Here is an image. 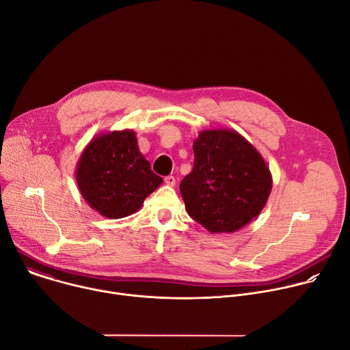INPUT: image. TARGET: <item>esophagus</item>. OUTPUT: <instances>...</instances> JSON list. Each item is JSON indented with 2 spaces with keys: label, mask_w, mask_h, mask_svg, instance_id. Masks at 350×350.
<instances>
[{
  "label": "esophagus",
  "mask_w": 350,
  "mask_h": 350,
  "mask_svg": "<svg viewBox=\"0 0 350 350\" xmlns=\"http://www.w3.org/2000/svg\"><path fill=\"white\" fill-rule=\"evenodd\" d=\"M165 183H166L167 185L173 187V185L176 184V178H174L173 176H167V177H165Z\"/></svg>",
  "instance_id": "1"
}]
</instances>
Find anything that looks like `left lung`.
Wrapping results in <instances>:
<instances>
[{
	"mask_svg": "<svg viewBox=\"0 0 350 350\" xmlns=\"http://www.w3.org/2000/svg\"><path fill=\"white\" fill-rule=\"evenodd\" d=\"M180 192L188 215L211 232H234L259 216L273 177L258 149L235 130H202Z\"/></svg>",
	"mask_w": 350,
	"mask_h": 350,
	"instance_id": "1",
	"label": "left lung"
}]
</instances>
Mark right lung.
Segmentation results:
<instances>
[{
    "instance_id": "right-lung-1",
    "label": "right lung",
    "mask_w": 350,
    "mask_h": 350,
    "mask_svg": "<svg viewBox=\"0 0 350 350\" xmlns=\"http://www.w3.org/2000/svg\"><path fill=\"white\" fill-rule=\"evenodd\" d=\"M76 181L91 209L108 219L135 213L163 178L139 152L135 131H108L94 137L76 165Z\"/></svg>"
}]
</instances>
